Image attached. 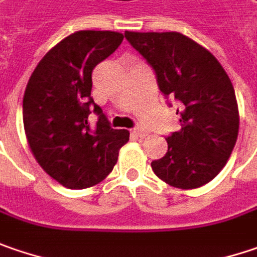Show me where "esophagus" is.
Instances as JSON below:
<instances>
[{
    "instance_id": "1",
    "label": "esophagus",
    "mask_w": 257,
    "mask_h": 257,
    "mask_svg": "<svg viewBox=\"0 0 257 257\" xmlns=\"http://www.w3.org/2000/svg\"><path fill=\"white\" fill-rule=\"evenodd\" d=\"M133 135H136L137 137H142V139H145V137L148 136V132H146L143 127H136L135 130H133Z\"/></svg>"
}]
</instances>
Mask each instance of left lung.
Returning <instances> with one entry per match:
<instances>
[{"instance_id":"1","label":"left lung","mask_w":257,"mask_h":257,"mask_svg":"<svg viewBox=\"0 0 257 257\" xmlns=\"http://www.w3.org/2000/svg\"><path fill=\"white\" fill-rule=\"evenodd\" d=\"M148 60L162 94L179 102L181 128L166 137V155L152 169L166 184L194 189L212 181L228 161L238 135L233 84L205 47L176 32H125Z\"/></svg>"}]
</instances>
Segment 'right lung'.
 <instances>
[{"instance_id": "obj_1", "label": "right lung", "mask_w": 257, "mask_h": 257, "mask_svg": "<svg viewBox=\"0 0 257 257\" xmlns=\"http://www.w3.org/2000/svg\"><path fill=\"white\" fill-rule=\"evenodd\" d=\"M121 33L81 30L52 47L32 73L23 98L24 132L47 175L69 189L104 181L128 142L114 130L92 96V71L121 45ZM94 110V127L87 115Z\"/></svg>"}]
</instances>
